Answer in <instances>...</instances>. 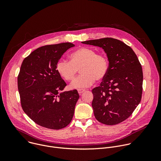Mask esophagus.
<instances>
[{
	"label": "esophagus",
	"mask_w": 161,
	"mask_h": 161,
	"mask_svg": "<svg viewBox=\"0 0 161 161\" xmlns=\"http://www.w3.org/2000/svg\"><path fill=\"white\" fill-rule=\"evenodd\" d=\"M85 89H82V88H80V89H78V93H79V94L80 95H81L83 92H85Z\"/></svg>",
	"instance_id": "1"
}]
</instances>
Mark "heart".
<instances>
[{"label": "heart", "mask_w": 161, "mask_h": 161, "mask_svg": "<svg viewBox=\"0 0 161 161\" xmlns=\"http://www.w3.org/2000/svg\"><path fill=\"white\" fill-rule=\"evenodd\" d=\"M70 61L61 58L56 65V71L64 80H73L79 69L81 73L70 85L71 88L90 86L96 80H101L106 76L109 62L107 58L92 48L82 47L73 52L69 56Z\"/></svg>", "instance_id": "heart-1"}]
</instances>
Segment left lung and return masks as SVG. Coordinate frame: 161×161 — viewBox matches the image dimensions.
<instances>
[{"label":"left lung","instance_id":"left-lung-1","mask_svg":"<svg viewBox=\"0 0 161 161\" xmlns=\"http://www.w3.org/2000/svg\"><path fill=\"white\" fill-rule=\"evenodd\" d=\"M81 42L102 48L109 61L106 76L92 90L94 116L102 124H118L129 118L141 101V64L132 49L120 40L106 37Z\"/></svg>","mask_w":161,"mask_h":161}]
</instances>
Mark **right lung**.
Masks as SVG:
<instances>
[{
  "mask_svg": "<svg viewBox=\"0 0 161 161\" xmlns=\"http://www.w3.org/2000/svg\"><path fill=\"white\" fill-rule=\"evenodd\" d=\"M75 47L70 42L44 46L23 61L18 88L23 110L37 124L50 129L71 122L80 97L76 90L64 91L65 82L56 71L62 55Z\"/></svg>",
  "mask_w": 161,
  "mask_h": 161,
  "instance_id": "obj_1",
  "label": "right lung"
}]
</instances>
